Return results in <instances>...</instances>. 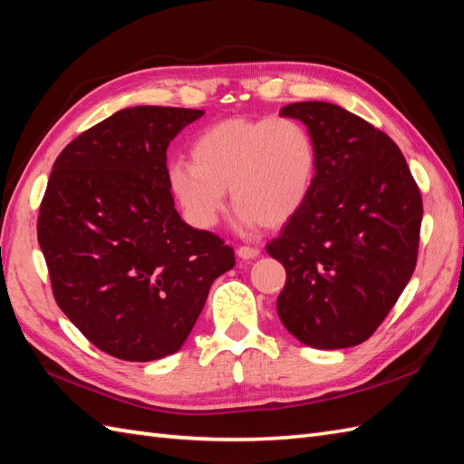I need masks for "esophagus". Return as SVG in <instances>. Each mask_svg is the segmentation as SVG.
I'll list each match as a JSON object with an SVG mask.
<instances>
[{
  "mask_svg": "<svg viewBox=\"0 0 464 464\" xmlns=\"http://www.w3.org/2000/svg\"><path fill=\"white\" fill-rule=\"evenodd\" d=\"M237 255H239L241 258H255V256H258V246L241 245L239 249H237Z\"/></svg>",
  "mask_w": 464,
  "mask_h": 464,
  "instance_id": "obj_1",
  "label": "esophagus"
}]
</instances>
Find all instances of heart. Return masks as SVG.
Instances as JSON below:
<instances>
[{
	"instance_id": "heart-1",
	"label": "heart",
	"mask_w": 464,
	"mask_h": 464,
	"mask_svg": "<svg viewBox=\"0 0 464 464\" xmlns=\"http://www.w3.org/2000/svg\"><path fill=\"white\" fill-rule=\"evenodd\" d=\"M191 161L178 160L168 181L199 229L218 223L229 189L245 225L281 227L303 209L318 171L314 138L296 118H225L193 138Z\"/></svg>"
}]
</instances>
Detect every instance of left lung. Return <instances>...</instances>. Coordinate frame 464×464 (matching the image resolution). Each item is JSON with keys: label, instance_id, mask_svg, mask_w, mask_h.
<instances>
[{"label": "left lung", "instance_id": "obj_1", "mask_svg": "<svg viewBox=\"0 0 464 464\" xmlns=\"http://www.w3.org/2000/svg\"><path fill=\"white\" fill-rule=\"evenodd\" d=\"M281 116L308 126L318 152L310 198L266 253L286 271L278 318L306 346H358L411 278L423 199L393 140L330 102H295Z\"/></svg>", "mask_w": 464, "mask_h": 464}]
</instances>
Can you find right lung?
I'll list each match as a JSON object with an SVG mask.
<instances>
[{"label":"right lung","instance_id":"add662e5","mask_svg":"<svg viewBox=\"0 0 464 464\" xmlns=\"http://www.w3.org/2000/svg\"><path fill=\"white\" fill-rule=\"evenodd\" d=\"M201 114L118 111L53 164L37 218L53 296L86 340L118 360L178 352L211 283L235 265L219 235L181 221L168 181L166 150Z\"/></svg>","mask_w":464,"mask_h":464}]
</instances>
